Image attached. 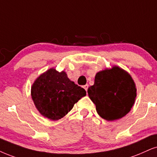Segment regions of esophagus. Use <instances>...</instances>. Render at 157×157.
Returning a JSON list of instances; mask_svg holds the SVG:
<instances>
[{
  "instance_id": "1",
  "label": "esophagus",
  "mask_w": 157,
  "mask_h": 157,
  "mask_svg": "<svg viewBox=\"0 0 157 157\" xmlns=\"http://www.w3.org/2000/svg\"><path fill=\"white\" fill-rule=\"evenodd\" d=\"M83 88H84V89L86 90V92H87V91H88V85H87V84L85 85L84 86H83Z\"/></svg>"
}]
</instances>
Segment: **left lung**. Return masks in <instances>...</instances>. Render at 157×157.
<instances>
[{"mask_svg": "<svg viewBox=\"0 0 157 157\" xmlns=\"http://www.w3.org/2000/svg\"><path fill=\"white\" fill-rule=\"evenodd\" d=\"M89 98L98 114L107 121L122 118L130 112L137 96L131 75L118 66L99 71L94 85L88 89Z\"/></svg>", "mask_w": 157, "mask_h": 157, "instance_id": "8db88e82", "label": "left lung"}]
</instances>
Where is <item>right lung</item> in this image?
Returning a JSON list of instances; mask_svg holds the SVG:
<instances>
[{
    "label": "right lung",
    "instance_id": "add662e5",
    "mask_svg": "<svg viewBox=\"0 0 157 157\" xmlns=\"http://www.w3.org/2000/svg\"><path fill=\"white\" fill-rule=\"evenodd\" d=\"M86 91L71 81L64 71L48 69L37 77L31 87V96L40 114L58 120L70 112Z\"/></svg>",
    "mask_w": 157,
    "mask_h": 157
}]
</instances>
